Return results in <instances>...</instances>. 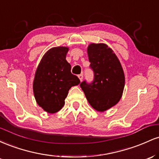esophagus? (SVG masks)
<instances>
[{
  "label": "esophagus",
  "mask_w": 159,
  "mask_h": 159,
  "mask_svg": "<svg viewBox=\"0 0 159 159\" xmlns=\"http://www.w3.org/2000/svg\"><path fill=\"white\" fill-rule=\"evenodd\" d=\"M78 78L80 79V81H82V80H83V75H82V74L78 75Z\"/></svg>",
  "instance_id": "esophagus-1"
}]
</instances>
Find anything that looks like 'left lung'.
Wrapping results in <instances>:
<instances>
[{
  "label": "left lung",
  "mask_w": 159,
  "mask_h": 159,
  "mask_svg": "<svg viewBox=\"0 0 159 159\" xmlns=\"http://www.w3.org/2000/svg\"><path fill=\"white\" fill-rule=\"evenodd\" d=\"M87 54L94 80L90 84L83 81L80 86L91 106L103 112L119 102L125 87V75L116 54L105 43H91Z\"/></svg>",
  "instance_id": "1"
}]
</instances>
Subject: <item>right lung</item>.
I'll return each mask as SVG.
<instances>
[{"mask_svg":"<svg viewBox=\"0 0 159 159\" xmlns=\"http://www.w3.org/2000/svg\"><path fill=\"white\" fill-rule=\"evenodd\" d=\"M69 47H54L47 51L36 68L33 90L36 103L49 114L59 111L65 104L69 89L80 80L71 73L66 60Z\"/></svg>","mask_w":159,"mask_h":159,"instance_id":"right-lung-1","label":"right lung"}]
</instances>
